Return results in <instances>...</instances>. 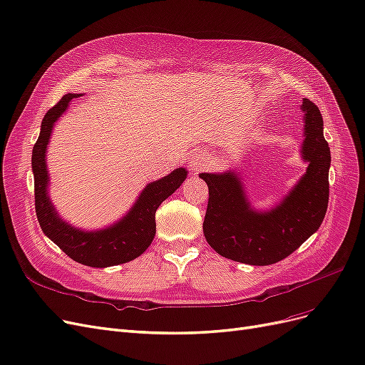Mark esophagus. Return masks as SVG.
<instances>
[{"mask_svg": "<svg viewBox=\"0 0 365 365\" xmlns=\"http://www.w3.org/2000/svg\"><path fill=\"white\" fill-rule=\"evenodd\" d=\"M207 163H209V159H207L205 155H195V156H192L191 160H190V167H191V170H192L194 173H197V171L202 170L203 167H206Z\"/></svg>", "mask_w": 365, "mask_h": 365, "instance_id": "esophagus-1", "label": "esophagus"}]
</instances>
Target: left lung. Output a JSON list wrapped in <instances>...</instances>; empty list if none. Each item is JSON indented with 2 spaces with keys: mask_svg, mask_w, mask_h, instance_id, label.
Segmentation results:
<instances>
[{
  "mask_svg": "<svg viewBox=\"0 0 365 365\" xmlns=\"http://www.w3.org/2000/svg\"><path fill=\"white\" fill-rule=\"evenodd\" d=\"M307 174L277 207L265 214L252 210L235 173L202 178L209 187L203 222L205 237L212 249L227 259L269 265L285 259L322 226L329 202L331 150L323 136V118L317 106L303 98Z\"/></svg>",
  "mask_w": 365,
  "mask_h": 365,
  "instance_id": "1",
  "label": "left lung"
}]
</instances>
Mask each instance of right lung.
Returning <instances> with one entry per match:
<instances>
[{
	"mask_svg": "<svg viewBox=\"0 0 365 365\" xmlns=\"http://www.w3.org/2000/svg\"><path fill=\"white\" fill-rule=\"evenodd\" d=\"M80 93H66L46 112L41 125V135L33 147L31 168L34 175V206L42 232L61 247L71 259L88 267H110L136 259L143 255L156 235V210L163 200L168 198L186 179V170H174L165 178L150 183L140 192L132 207L121 221L112 227L98 232H81L71 227L57 217L46 195L48 171L45 153L50 140L53 124L57 121L73 98Z\"/></svg>",
	"mask_w": 365,
	"mask_h": 365,
	"instance_id": "add662e5",
	"label": "right lung"
}]
</instances>
